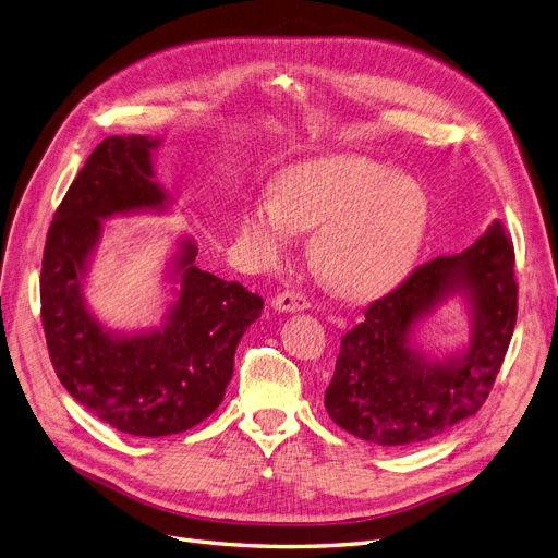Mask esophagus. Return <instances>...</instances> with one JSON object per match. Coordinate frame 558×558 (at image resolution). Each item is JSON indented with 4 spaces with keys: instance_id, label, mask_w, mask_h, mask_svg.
<instances>
[{
    "instance_id": "esophagus-1",
    "label": "esophagus",
    "mask_w": 558,
    "mask_h": 558,
    "mask_svg": "<svg viewBox=\"0 0 558 558\" xmlns=\"http://www.w3.org/2000/svg\"><path fill=\"white\" fill-rule=\"evenodd\" d=\"M310 307V301L301 294V292H294V289H284V292H280L276 299H274V310L276 312H301V310H307Z\"/></svg>"
}]
</instances>
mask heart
Segmentation results:
<instances>
[{
	"mask_svg": "<svg viewBox=\"0 0 558 558\" xmlns=\"http://www.w3.org/2000/svg\"><path fill=\"white\" fill-rule=\"evenodd\" d=\"M428 193L403 171L353 155L299 163L278 196L257 198L239 219L244 248L264 264L292 246L294 230H314L310 259L344 296H372L399 282L420 255Z\"/></svg>",
	"mask_w": 558,
	"mask_h": 558,
	"instance_id": "b5f03b06",
	"label": "heart"
}]
</instances>
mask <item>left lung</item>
Segmentation results:
<instances>
[{"label": "left lung", "instance_id": "8db88e82", "mask_svg": "<svg viewBox=\"0 0 558 558\" xmlns=\"http://www.w3.org/2000/svg\"><path fill=\"white\" fill-rule=\"evenodd\" d=\"M515 253L493 221L470 248L440 255L395 292L374 301L342 337L324 405L360 440L408 447L438 438L488 399L518 317ZM458 295L471 314V339L458 352L428 356L418 326Z\"/></svg>", "mask_w": 558, "mask_h": 558}]
</instances>
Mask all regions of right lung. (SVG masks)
<instances>
[{
    "label": "right lung",
    "mask_w": 558,
    "mask_h": 558,
    "mask_svg": "<svg viewBox=\"0 0 558 558\" xmlns=\"http://www.w3.org/2000/svg\"><path fill=\"white\" fill-rule=\"evenodd\" d=\"M159 145L109 136L90 153L54 214L40 269L43 328L61 385L88 413L138 438L189 430L219 408L239 339L264 307L244 284L201 271L186 234L168 259L171 301L159 328L113 330L88 307L84 287L102 221L173 209L155 180Z\"/></svg>",
    "instance_id": "add662e5"
}]
</instances>
